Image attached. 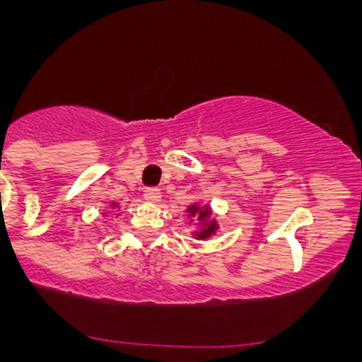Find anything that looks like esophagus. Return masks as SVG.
<instances>
[{"instance_id": "esophagus-1", "label": "esophagus", "mask_w": 362, "mask_h": 362, "mask_svg": "<svg viewBox=\"0 0 362 362\" xmlns=\"http://www.w3.org/2000/svg\"><path fill=\"white\" fill-rule=\"evenodd\" d=\"M144 199H146L148 202H153V204L160 202L161 201L160 189H156V187H149V189L144 190Z\"/></svg>"}]
</instances>
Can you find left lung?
Segmentation results:
<instances>
[{"label": "left lung", "instance_id": "8db88e82", "mask_svg": "<svg viewBox=\"0 0 362 362\" xmlns=\"http://www.w3.org/2000/svg\"><path fill=\"white\" fill-rule=\"evenodd\" d=\"M187 213H189V218H194L199 224V230L194 231V238L195 240H207L211 236L216 235L218 231V221L214 218H211L213 211H211L209 206H199V204H192L187 207ZM190 219V221H194Z\"/></svg>", "mask_w": 362, "mask_h": 362}]
</instances>
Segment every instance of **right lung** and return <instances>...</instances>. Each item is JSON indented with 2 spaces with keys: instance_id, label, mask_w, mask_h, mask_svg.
<instances>
[{
  "instance_id": "1",
  "label": "right lung",
  "mask_w": 362,
  "mask_h": 362,
  "mask_svg": "<svg viewBox=\"0 0 362 362\" xmlns=\"http://www.w3.org/2000/svg\"><path fill=\"white\" fill-rule=\"evenodd\" d=\"M117 202H110V207H112V209H117ZM105 214H109V213H103V216H105Z\"/></svg>"
}]
</instances>
